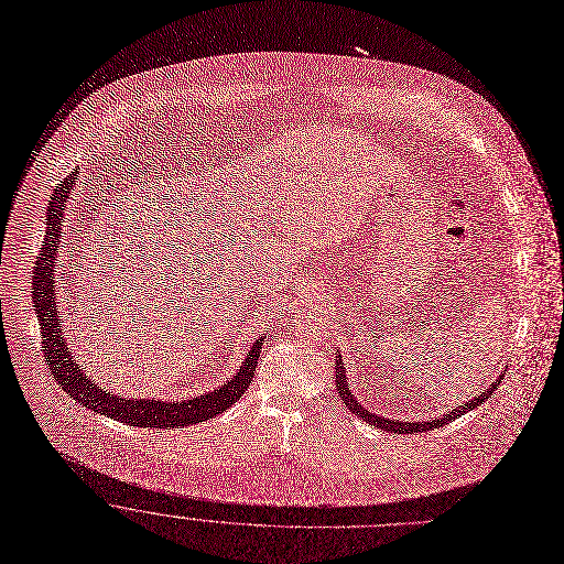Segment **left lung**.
Returning <instances> with one entry per match:
<instances>
[{"label":"left lung","mask_w":564,"mask_h":564,"mask_svg":"<svg viewBox=\"0 0 564 564\" xmlns=\"http://www.w3.org/2000/svg\"><path fill=\"white\" fill-rule=\"evenodd\" d=\"M502 378H505V373H500V376L496 378V382H491V384H489L485 391H480L476 398H471L469 402H465V404H460V406L452 409V411H448L446 415H440V417H435V420H426V422H402V420H389V417L376 415V413H371L367 406H362V404L356 400V395L351 393V389H349V384H347V373H345L343 356H340V351H335V387H337V393H340L343 402H345V404H347V406H349L358 417L367 420L371 426H378V429H384V431H391V433H417V431H431V429H440L442 424L454 422L456 417H460V415H465V413L474 411V409H476V406H480L485 400H489V398L494 395V391L500 387Z\"/></svg>","instance_id":"left-lung-1"}]
</instances>
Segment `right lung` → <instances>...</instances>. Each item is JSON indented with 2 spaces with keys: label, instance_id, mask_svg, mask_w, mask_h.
I'll return each instance as SVG.
<instances>
[{
  "label": "right lung",
  "instance_id": "1",
  "mask_svg": "<svg viewBox=\"0 0 564 564\" xmlns=\"http://www.w3.org/2000/svg\"><path fill=\"white\" fill-rule=\"evenodd\" d=\"M77 169L53 188V195L48 199L46 208V236L40 251L37 267L33 271V304L35 313L42 326V351L51 367L53 378L57 384L79 404L97 411L99 415L112 417L118 422H127L131 426H151V429H182L188 424L204 422L221 411H227L231 404H236L242 393L249 389L253 380V371L258 367L260 349L264 345V335L249 349L242 367L236 371V376L217 387L215 391H208L204 395H195L191 400L182 402H166V400H151V398H124L112 391H106L86 376V371L77 365L75 356L70 354V347L64 337V328L59 324V311L55 302V258H57V245L62 234V217L66 210V202L73 193V184L77 180Z\"/></svg>",
  "mask_w": 564,
  "mask_h": 564
}]
</instances>
